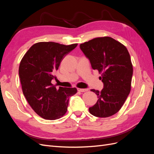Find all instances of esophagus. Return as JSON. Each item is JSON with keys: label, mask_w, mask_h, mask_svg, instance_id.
<instances>
[{"label": "esophagus", "mask_w": 154, "mask_h": 154, "mask_svg": "<svg viewBox=\"0 0 154 154\" xmlns=\"http://www.w3.org/2000/svg\"><path fill=\"white\" fill-rule=\"evenodd\" d=\"M78 91L79 92H86L88 91V88H77Z\"/></svg>", "instance_id": "obj_1"}]
</instances>
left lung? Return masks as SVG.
I'll list each match as a JSON object with an SVG mask.
<instances>
[{
    "mask_svg": "<svg viewBox=\"0 0 154 154\" xmlns=\"http://www.w3.org/2000/svg\"><path fill=\"white\" fill-rule=\"evenodd\" d=\"M80 48L89 60L92 68L101 72L103 88L101 91L91 89L97 96L90 113L107 118L122 108L131 89L133 67L127 49L111 37H99L81 44Z\"/></svg>",
    "mask_w": 154,
    "mask_h": 154,
    "instance_id": "1",
    "label": "left lung"
}]
</instances>
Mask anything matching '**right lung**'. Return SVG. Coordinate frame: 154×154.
<instances>
[{
    "label": "right lung",
    "instance_id": "1",
    "mask_svg": "<svg viewBox=\"0 0 154 154\" xmlns=\"http://www.w3.org/2000/svg\"><path fill=\"white\" fill-rule=\"evenodd\" d=\"M78 44L69 45L53 42L32 45L22 58L18 74L22 92L35 112L44 119L55 120L66 113L69 97L76 88H56L51 81L63 58Z\"/></svg>",
    "mask_w": 154,
    "mask_h": 154
}]
</instances>
